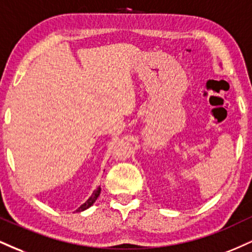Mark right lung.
Listing matches in <instances>:
<instances>
[{
  "instance_id": "right-lung-1",
  "label": "right lung",
  "mask_w": 252,
  "mask_h": 252,
  "mask_svg": "<svg viewBox=\"0 0 252 252\" xmlns=\"http://www.w3.org/2000/svg\"><path fill=\"white\" fill-rule=\"evenodd\" d=\"M99 193H101V188H97V189L95 190V191L93 192V195L90 196V198L88 199V201H87L86 203H84V204H82L81 207L78 208L76 211H78V213H80V211H83V210H86V209H88V208L92 207V205L94 204V203H95L96 199L98 198Z\"/></svg>"
}]
</instances>
